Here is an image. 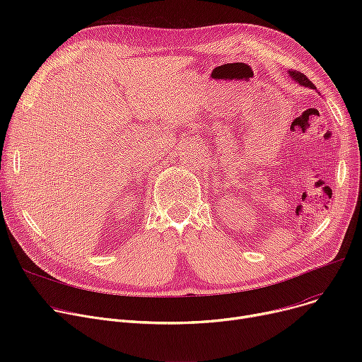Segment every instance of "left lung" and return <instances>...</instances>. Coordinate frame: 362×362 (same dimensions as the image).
Here are the masks:
<instances>
[{"label":"left lung","instance_id":"8db88e82","mask_svg":"<svg viewBox=\"0 0 362 362\" xmlns=\"http://www.w3.org/2000/svg\"><path fill=\"white\" fill-rule=\"evenodd\" d=\"M288 73H289V76H291V78H292V79H293L296 83H299V85H302V86L311 88V89H315V86L313 85V82H310V79H308L307 76L303 74V73H300V71H296V70H289Z\"/></svg>","mask_w":362,"mask_h":362}]
</instances>
